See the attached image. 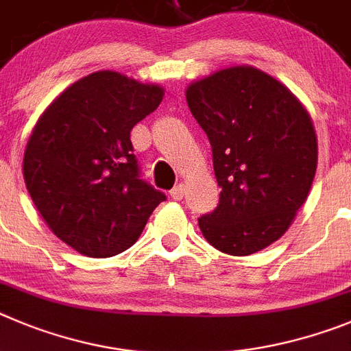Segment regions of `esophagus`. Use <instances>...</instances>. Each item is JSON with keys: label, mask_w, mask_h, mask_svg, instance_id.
<instances>
[{"label": "esophagus", "mask_w": 351, "mask_h": 351, "mask_svg": "<svg viewBox=\"0 0 351 351\" xmlns=\"http://www.w3.org/2000/svg\"><path fill=\"white\" fill-rule=\"evenodd\" d=\"M183 194H185V187H183L182 183H180V185H175V187L171 189V192H169L171 199H175V201H180V199L183 197Z\"/></svg>", "instance_id": "1"}]
</instances>
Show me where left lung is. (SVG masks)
<instances>
[{"mask_svg": "<svg viewBox=\"0 0 351 351\" xmlns=\"http://www.w3.org/2000/svg\"><path fill=\"white\" fill-rule=\"evenodd\" d=\"M206 132L220 201L197 220L210 245L250 255L285 234L317 171L318 145L304 106L252 66L217 71L187 89Z\"/></svg>", "mask_w": 351, "mask_h": 351, "instance_id": "1", "label": "left lung"}]
</instances>
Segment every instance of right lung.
Returning a JSON list of instances; mask_svg holds the SVG:
<instances>
[{
  "label": "right lung",
  "mask_w": 351,
  "mask_h": 351,
  "mask_svg": "<svg viewBox=\"0 0 351 351\" xmlns=\"http://www.w3.org/2000/svg\"><path fill=\"white\" fill-rule=\"evenodd\" d=\"M159 85L97 71L69 85L36 122L24 180L47 226L94 258L128 250L166 194L141 180L132 128L162 101Z\"/></svg>",
  "instance_id": "obj_1"
}]
</instances>
